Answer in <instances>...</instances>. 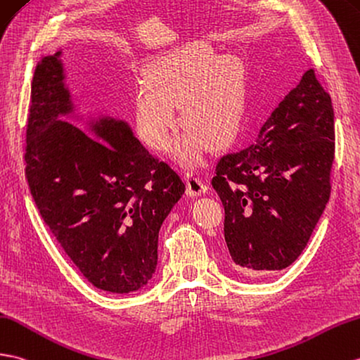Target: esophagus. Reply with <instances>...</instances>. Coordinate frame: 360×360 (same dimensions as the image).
Returning a JSON list of instances; mask_svg holds the SVG:
<instances>
[{
    "instance_id": "obj_1",
    "label": "esophagus",
    "mask_w": 360,
    "mask_h": 360,
    "mask_svg": "<svg viewBox=\"0 0 360 360\" xmlns=\"http://www.w3.org/2000/svg\"><path fill=\"white\" fill-rule=\"evenodd\" d=\"M186 182H187V195L190 196H200L207 191V184L198 176L195 172L186 173Z\"/></svg>"
}]
</instances>
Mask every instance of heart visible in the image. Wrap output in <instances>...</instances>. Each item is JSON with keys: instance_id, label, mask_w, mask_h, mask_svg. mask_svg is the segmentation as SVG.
Returning a JSON list of instances; mask_svg holds the SVG:
<instances>
[{"instance_id": "1", "label": "heart", "mask_w": 360, "mask_h": 360, "mask_svg": "<svg viewBox=\"0 0 360 360\" xmlns=\"http://www.w3.org/2000/svg\"><path fill=\"white\" fill-rule=\"evenodd\" d=\"M178 105L187 130L174 142L173 153L184 165H195L210 144L225 146L236 135L245 105L240 63L218 56L199 41L156 58L133 98L135 125L146 144L156 150L172 144L179 125Z\"/></svg>"}]
</instances>
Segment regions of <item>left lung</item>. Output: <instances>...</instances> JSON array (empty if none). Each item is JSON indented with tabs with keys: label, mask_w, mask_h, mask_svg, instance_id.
Segmentation results:
<instances>
[{
	"label": "left lung",
	"mask_w": 360,
	"mask_h": 360,
	"mask_svg": "<svg viewBox=\"0 0 360 360\" xmlns=\"http://www.w3.org/2000/svg\"><path fill=\"white\" fill-rule=\"evenodd\" d=\"M333 161L331 98L310 69L255 144L216 164L212 186L222 200L224 236L238 271L255 276L296 261L330 199Z\"/></svg>",
	"instance_id": "left-lung-1"
}]
</instances>
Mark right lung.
Wrapping results in <instances>:
<instances>
[{"label": "right lung", "instance_id": "obj_1", "mask_svg": "<svg viewBox=\"0 0 360 360\" xmlns=\"http://www.w3.org/2000/svg\"><path fill=\"white\" fill-rule=\"evenodd\" d=\"M60 56H44L32 81L24 155L30 193L90 283L131 293L152 279L160 229L186 186L125 121L104 116L86 131L63 121L75 107Z\"/></svg>", "mask_w": 360, "mask_h": 360}]
</instances>
